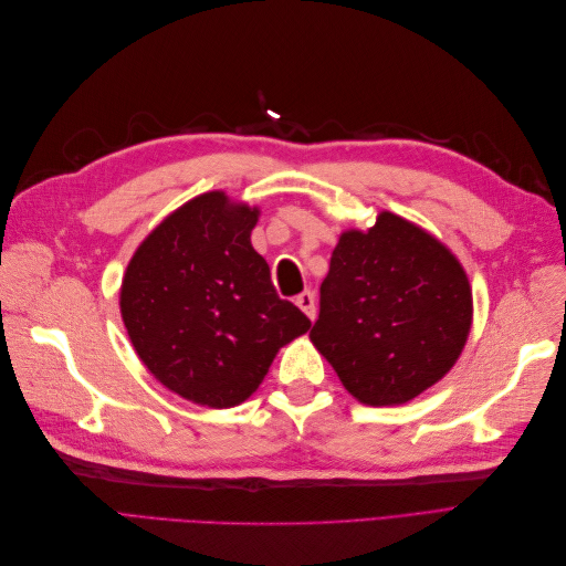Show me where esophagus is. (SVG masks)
Wrapping results in <instances>:
<instances>
[{
    "label": "esophagus",
    "instance_id": "1",
    "mask_svg": "<svg viewBox=\"0 0 566 566\" xmlns=\"http://www.w3.org/2000/svg\"><path fill=\"white\" fill-rule=\"evenodd\" d=\"M295 304L300 306V310L310 316L312 321L316 318V300H314V293H310V290H304V293H300L295 297Z\"/></svg>",
    "mask_w": 566,
    "mask_h": 566
}]
</instances>
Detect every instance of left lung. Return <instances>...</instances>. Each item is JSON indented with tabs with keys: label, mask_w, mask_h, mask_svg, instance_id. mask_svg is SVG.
<instances>
[{
	"label": "left lung",
	"mask_w": 566,
	"mask_h": 566,
	"mask_svg": "<svg viewBox=\"0 0 566 566\" xmlns=\"http://www.w3.org/2000/svg\"><path fill=\"white\" fill-rule=\"evenodd\" d=\"M470 325L472 290L453 252L380 212L368 231L339 235L310 337L354 399L397 406L453 368Z\"/></svg>",
	"instance_id": "obj_1"
}]
</instances>
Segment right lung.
<instances>
[{"instance_id": "obj_1", "label": "right lung", "mask_w": 566, "mask_h": 566, "mask_svg": "<svg viewBox=\"0 0 566 566\" xmlns=\"http://www.w3.org/2000/svg\"><path fill=\"white\" fill-rule=\"evenodd\" d=\"M260 210L224 191L181 205L127 264L119 314L153 378L208 406L243 403L279 349L312 328L273 290L250 233Z\"/></svg>"}]
</instances>
